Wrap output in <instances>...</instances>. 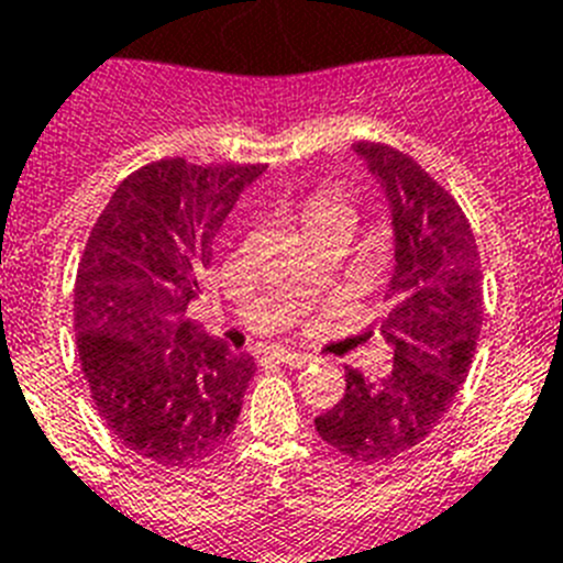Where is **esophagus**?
<instances>
[{"instance_id": "obj_1", "label": "esophagus", "mask_w": 563, "mask_h": 563, "mask_svg": "<svg viewBox=\"0 0 563 563\" xmlns=\"http://www.w3.org/2000/svg\"><path fill=\"white\" fill-rule=\"evenodd\" d=\"M273 357L282 363H287V366H305V363H310L312 357L307 355V352H296V350H285V346H278L276 352H273Z\"/></svg>"}]
</instances>
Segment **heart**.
<instances>
[{"label":"heart","instance_id":"1","mask_svg":"<svg viewBox=\"0 0 563 563\" xmlns=\"http://www.w3.org/2000/svg\"><path fill=\"white\" fill-rule=\"evenodd\" d=\"M352 220H355L352 208L332 191L312 194V197L305 200V206H301V222H305V228L321 225V222H346V225H352Z\"/></svg>","mask_w":563,"mask_h":563}]
</instances>
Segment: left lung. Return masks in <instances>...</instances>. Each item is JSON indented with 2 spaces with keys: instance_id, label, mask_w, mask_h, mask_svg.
I'll list each match as a JSON object with an SVG mask.
<instances>
[{
  "instance_id": "left-lung-1",
  "label": "left lung",
  "mask_w": 563,
  "mask_h": 563,
  "mask_svg": "<svg viewBox=\"0 0 563 563\" xmlns=\"http://www.w3.org/2000/svg\"><path fill=\"white\" fill-rule=\"evenodd\" d=\"M391 217L395 271L377 335L395 363L383 377L346 369L341 400L316 431L357 462H389L431 434L465 383L482 327L479 251L465 213L426 168L380 143H355Z\"/></svg>"
}]
</instances>
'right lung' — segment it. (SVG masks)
<instances>
[{
	"label": "right lung",
	"mask_w": 563,
	"mask_h": 563,
	"mask_svg": "<svg viewBox=\"0 0 563 563\" xmlns=\"http://www.w3.org/2000/svg\"><path fill=\"white\" fill-rule=\"evenodd\" d=\"M265 166H143L114 188L76 278L81 369L129 451L191 465L236 429L253 357L186 318L222 222Z\"/></svg>",
	"instance_id": "obj_1"
}]
</instances>
